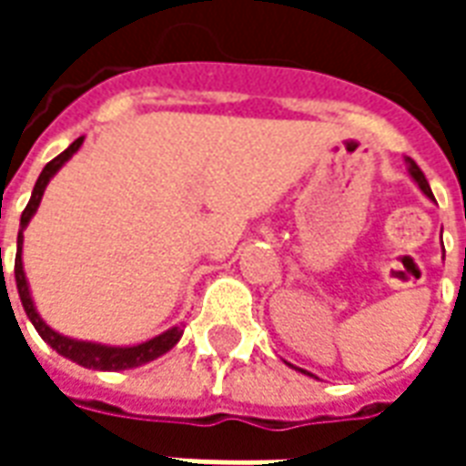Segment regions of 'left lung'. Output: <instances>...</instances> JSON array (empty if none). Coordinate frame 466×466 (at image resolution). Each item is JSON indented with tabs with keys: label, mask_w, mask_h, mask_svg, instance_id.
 Returning <instances> with one entry per match:
<instances>
[{
	"label": "left lung",
	"mask_w": 466,
	"mask_h": 466,
	"mask_svg": "<svg viewBox=\"0 0 466 466\" xmlns=\"http://www.w3.org/2000/svg\"><path fill=\"white\" fill-rule=\"evenodd\" d=\"M407 164H410V174H411V179H414V182L420 184V189H421V192L427 194V197H431L430 182H427V177H424V174H421L420 167H417V164H414V159H407ZM304 374H307V371H304Z\"/></svg>",
	"instance_id": "obj_1"
}]
</instances>
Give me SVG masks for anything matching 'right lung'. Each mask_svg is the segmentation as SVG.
<instances>
[{"mask_svg":"<svg viewBox=\"0 0 466 466\" xmlns=\"http://www.w3.org/2000/svg\"><path fill=\"white\" fill-rule=\"evenodd\" d=\"M85 142V137H79L75 142L66 147L65 152L56 154L52 162L46 164L42 174H39V179L35 184V192H32V199L25 207V212H22V222H19V237H16V259H15V279H16V292H19V299H22V307H25L26 317L32 319L35 324V329L39 332V337L45 339L52 350H56L62 357L66 360L76 361V364H82V367H89V370H105V371H116V370H132V367H139V364H147V361L157 360V357H162L164 351H169L174 344L179 342V337H182V329L179 327H172V329H167L159 337H154L149 342L137 344V347H105V344H95V342H76V339H69L65 334L55 332L52 327H46L42 322V317L36 314L35 302H32V297H29V284H26L25 277V267H22V242H25V227L29 224V219L35 217L36 207L42 202V194H45V187L49 184V179L59 172V167L72 157V154L82 147Z\"/></svg>","mask_w":466,"mask_h":466,"instance_id":"right-lung-1","label":"right lung"}]
</instances>
